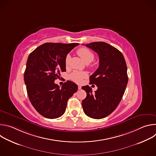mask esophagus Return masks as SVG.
Instances as JSON below:
<instances>
[{
  "mask_svg": "<svg viewBox=\"0 0 156 156\" xmlns=\"http://www.w3.org/2000/svg\"><path fill=\"white\" fill-rule=\"evenodd\" d=\"M78 90H81V86H78Z\"/></svg>",
  "mask_w": 156,
  "mask_h": 156,
  "instance_id": "esophagus-1",
  "label": "esophagus"
}]
</instances>
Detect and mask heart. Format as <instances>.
<instances>
[{
	"label": "heart",
	"mask_w": 156,
	"mask_h": 156,
	"mask_svg": "<svg viewBox=\"0 0 156 156\" xmlns=\"http://www.w3.org/2000/svg\"><path fill=\"white\" fill-rule=\"evenodd\" d=\"M77 54L86 63H90V62H92L94 58V54L90 49H88L85 48H82L79 49L77 51ZM69 60H70V55H67L66 56V58L65 60L66 66L69 65ZM86 76H87V73L86 72L75 71L71 75L70 78L73 81L80 83L81 82L82 80L84 79V78H86Z\"/></svg>",
	"instance_id": "b5f03b06"
}]
</instances>
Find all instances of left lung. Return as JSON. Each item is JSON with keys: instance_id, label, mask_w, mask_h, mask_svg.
<instances>
[{"instance_id": "1", "label": "left lung", "mask_w": 156, "mask_h": 156, "mask_svg": "<svg viewBox=\"0 0 156 156\" xmlns=\"http://www.w3.org/2000/svg\"><path fill=\"white\" fill-rule=\"evenodd\" d=\"M86 46L98 53L99 66L90 77L91 84L98 90L93 93L89 86L82 87L86 98L82 101L85 114L101 119L112 113L119 104L128 83L127 66L123 54L117 49L104 42H93Z\"/></svg>"}]
</instances>
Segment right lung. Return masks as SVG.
Segmentation results:
<instances>
[{
    "label": "right lung",
    "mask_w": 156,
    "mask_h": 156,
    "mask_svg": "<svg viewBox=\"0 0 156 156\" xmlns=\"http://www.w3.org/2000/svg\"><path fill=\"white\" fill-rule=\"evenodd\" d=\"M78 43L43 44L28 56L24 74L30 101L37 112L48 119H57L65 112L67 101L78 90L71 81L62 87L54 83L66 72L65 60Z\"/></svg>",
    "instance_id": "1"
}]
</instances>
